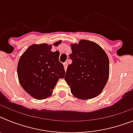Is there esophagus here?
Returning a JSON list of instances; mask_svg holds the SVG:
<instances>
[{
    "instance_id": "obj_1",
    "label": "esophagus",
    "mask_w": 133,
    "mask_h": 133,
    "mask_svg": "<svg viewBox=\"0 0 133 133\" xmlns=\"http://www.w3.org/2000/svg\"><path fill=\"white\" fill-rule=\"evenodd\" d=\"M63 66H64L65 70H66L67 67H68V63H63Z\"/></svg>"
}]
</instances>
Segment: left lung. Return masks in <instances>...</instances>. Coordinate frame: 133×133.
<instances>
[{"instance_id":"obj_1","label":"left lung","mask_w":133,"mask_h":133,"mask_svg":"<svg viewBox=\"0 0 133 133\" xmlns=\"http://www.w3.org/2000/svg\"><path fill=\"white\" fill-rule=\"evenodd\" d=\"M72 63L68 66L64 79L71 92L80 99L95 98L102 92L109 77V59L96 43L79 41L71 44Z\"/></svg>"}]
</instances>
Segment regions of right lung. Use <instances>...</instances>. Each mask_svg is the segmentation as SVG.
Segmentation results:
<instances>
[{
	"label": "right lung",
	"mask_w": 133,
	"mask_h": 133,
	"mask_svg": "<svg viewBox=\"0 0 133 133\" xmlns=\"http://www.w3.org/2000/svg\"><path fill=\"white\" fill-rule=\"evenodd\" d=\"M58 41L53 45L58 46ZM52 45H30L19 58L17 73L22 88L33 98L44 99L52 95L58 79L64 78L65 69L59 61V52H52Z\"/></svg>",
	"instance_id": "1"
}]
</instances>
